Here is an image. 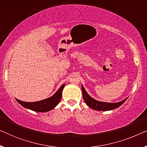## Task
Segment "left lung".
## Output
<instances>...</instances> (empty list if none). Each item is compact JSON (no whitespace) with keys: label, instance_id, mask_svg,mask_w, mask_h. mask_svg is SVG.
<instances>
[{"label":"left lung","instance_id":"obj_1","mask_svg":"<svg viewBox=\"0 0 147 147\" xmlns=\"http://www.w3.org/2000/svg\"><path fill=\"white\" fill-rule=\"evenodd\" d=\"M82 90L84 100L86 104L93 110H99V111H106V110H111L117 108L120 106H121L127 99V98H126L122 101L117 102V103H107V102H99L90 97L84 89L83 86H82Z\"/></svg>","mask_w":147,"mask_h":147}]
</instances>
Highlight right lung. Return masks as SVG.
Listing matches in <instances>:
<instances>
[{
  "mask_svg": "<svg viewBox=\"0 0 147 147\" xmlns=\"http://www.w3.org/2000/svg\"><path fill=\"white\" fill-rule=\"evenodd\" d=\"M64 86H65V84H63L59 88L57 92L53 96H52L51 97L47 98L45 100H41V101L39 102H27L21 101V100L17 99L16 100L21 106L28 108V109L39 112H47L53 109L59 104L60 100H61L62 91H63Z\"/></svg>",
  "mask_w": 147,
  "mask_h": 147,
  "instance_id": "1",
  "label": "right lung"
}]
</instances>
